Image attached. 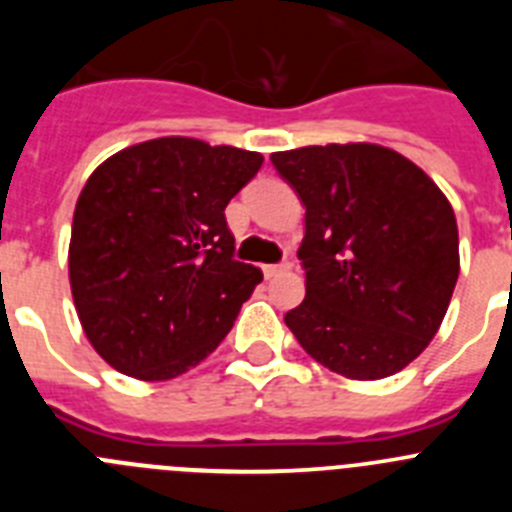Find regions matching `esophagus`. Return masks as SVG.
<instances>
[{
	"label": "esophagus",
	"instance_id": "esophagus-1",
	"mask_svg": "<svg viewBox=\"0 0 512 512\" xmlns=\"http://www.w3.org/2000/svg\"><path fill=\"white\" fill-rule=\"evenodd\" d=\"M284 271H289V261H282V264L264 266V277L266 279H274V277H279V274H284Z\"/></svg>",
	"mask_w": 512,
	"mask_h": 512
}]
</instances>
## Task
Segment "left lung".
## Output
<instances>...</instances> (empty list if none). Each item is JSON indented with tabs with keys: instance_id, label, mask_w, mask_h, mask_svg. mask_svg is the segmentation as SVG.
I'll use <instances>...</instances> for the list:
<instances>
[{
	"instance_id": "obj_1",
	"label": "left lung",
	"mask_w": 512,
	"mask_h": 512,
	"mask_svg": "<svg viewBox=\"0 0 512 512\" xmlns=\"http://www.w3.org/2000/svg\"><path fill=\"white\" fill-rule=\"evenodd\" d=\"M305 205V300L284 315L307 354L348 379L400 372L436 336L459 279L449 200L372 143L271 156Z\"/></svg>"
}]
</instances>
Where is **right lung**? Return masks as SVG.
<instances>
[{"instance_id": "obj_1", "label": "right lung", "mask_w": 512, "mask_h": 512, "mask_svg": "<svg viewBox=\"0 0 512 512\" xmlns=\"http://www.w3.org/2000/svg\"><path fill=\"white\" fill-rule=\"evenodd\" d=\"M261 164V153L233 146L156 138L89 176L71 228V295L117 372L179 377L228 336L264 277L233 259L225 207Z\"/></svg>"}]
</instances>
